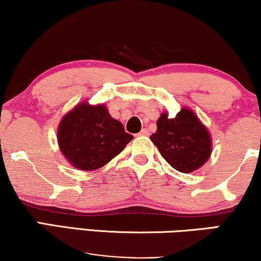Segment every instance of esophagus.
Listing matches in <instances>:
<instances>
[{"instance_id": "esophagus-1", "label": "esophagus", "mask_w": 261, "mask_h": 261, "mask_svg": "<svg viewBox=\"0 0 261 261\" xmlns=\"http://www.w3.org/2000/svg\"><path fill=\"white\" fill-rule=\"evenodd\" d=\"M138 136H149V130L148 129H143L141 132H139Z\"/></svg>"}]
</instances>
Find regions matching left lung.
<instances>
[{"label": "left lung", "instance_id": "8db88e82", "mask_svg": "<svg viewBox=\"0 0 261 261\" xmlns=\"http://www.w3.org/2000/svg\"><path fill=\"white\" fill-rule=\"evenodd\" d=\"M161 155L179 172L197 170L212 155V137L207 127L190 109L182 108L175 118L161 113L157 130L150 136Z\"/></svg>", "mask_w": 261, "mask_h": 261}]
</instances>
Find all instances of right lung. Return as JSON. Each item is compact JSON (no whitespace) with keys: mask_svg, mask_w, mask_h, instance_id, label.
I'll use <instances>...</instances> for the list:
<instances>
[{"mask_svg":"<svg viewBox=\"0 0 261 261\" xmlns=\"http://www.w3.org/2000/svg\"><path fill=\"white\" fill-rule=\"evenodd\" d=\"M134 136L110 116L104 104L83 101L62 117L58 144L69 164L79 170H95L119 155Z\"/></svg>","mask_w":261,"mask_h":261,"instance_id":"add662e5","label":"right lung"}]
</instances>
